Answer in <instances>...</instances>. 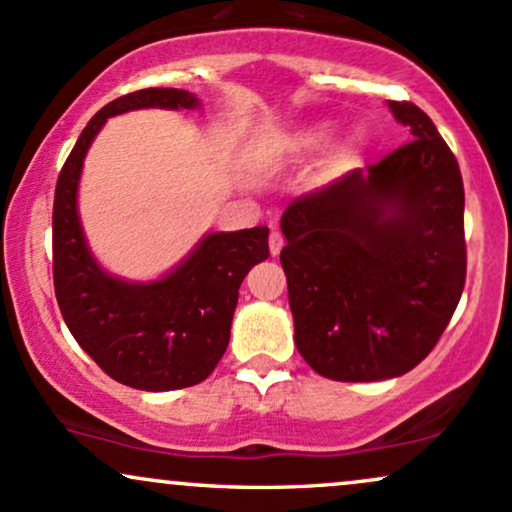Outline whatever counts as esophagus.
I'll return each instance as SVG.
<instances>
[{
    "label": "esophagus",
    "instance_id": "esophagus-1",
    "mask_svg": "<svg viewBox=\"0 0 512 512\" xmlns=\"http://www.w3.org/2000/svg\"><path fill=\"white\" fill-rule=\"evenodd\" d=\"M281 248H284V236H281L279 231H272L269 233V252L276 257L281 252Z\"/></svg>",
    "mask_w": 512,
    "mask_h": 512
}]
</instances>
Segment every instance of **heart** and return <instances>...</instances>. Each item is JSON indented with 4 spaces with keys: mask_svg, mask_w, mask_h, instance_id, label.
Listing matches in <instances>:
<instances>
[{
    "mask_svg": "<svg viewBox=\"0 0 512 512\" xmlns=\"http://www.w3.org/2000/svg\"><path fill=\"white\" fill-rule=\"evenodd\" d=\"M334 134H337V125H332V122H320V125H313L308 129H301V132H296L289 142H291V149L301 151L303 154V151H313V149H320V146L330 144Z\"/></svg>",
    "mask_w": 512,
    "mask_h": 512,
    "instance_id": "b5f03b06",
    "label": "heart"
}]
</instances>
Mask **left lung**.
Instances as JSON below:
<instances>
[{
    "mask_svg": "<svg viewBox=\"0 0 512 512\" xmlns=\"http://www.w3.org/2000/svg\"><path fill=\"white\" fill-rule=\"evenodd\" d=\"M387 108L414 139L281 214L293 339L315 373L339 383H378L419 366L467 274L460 166L424 110Z\"/></svg>",
    "mask_w": 512,
    "mask_h": 512,
    "instance_id": "left-lung-1",
    "label": "left lung"
}]
</instances>
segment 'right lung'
I'll use <instances>...</instances> for the list:
<instances>
[{
    "label": "right lung",
    "instance_id": "right-lung-1",
    "mask_svg": "<svg viewBox=\"0 0 512 512\" xmlns=\"http://www.w3.org/2000/svg\"><path fill=\"white\" fill-rule=\"evenodd\" d=\"M146 108L197 110L202 101L182 88H144L115 98L88 120L57 178L52 274L62 317L81 349L117 383L168 392L202 383L221 361L240 284L269 257V228L204 233L158 279L110 274L91 252L81 226V170L110 117Z\"/></svg>",
    "mask_w": 512,
    "mask_h": 512
}]
</instances>
